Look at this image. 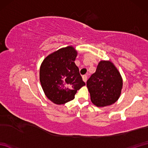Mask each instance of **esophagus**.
I'll return each mask as SVG.
<instances>
[{"label": "esophagus", "instance_id": "obj_1", "mask_svg": "<svg viewBox=\"0 0 148 148\" xmlns=\"http://www.w3.org/2000/svg\"><path fill=\"white\" fill-rule=\"evenodd\" d=\"M87 78H88V76L86 75H84V76H83V80L84 81V82H86Z\"/></svg>", "mask_w": 148, "mask_h": 148}]
</instances>
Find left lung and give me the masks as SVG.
<instances>
[{"label":"left lung","instance_id":"8db88e82","mask_svg":"<svg viewBox=\"0 0 148 148\" xmlns=\"http://www.w3.org/2000/svg\"><path fill=\"white\" fill-rule=\"evenodd\" d=\"M86 85L93 104L104 107L117 101L123 81L119 72L111 62L101 61L95 73L88 79Z\"/></svg>","mask_w":148,"mask_h":148}]
</instances>
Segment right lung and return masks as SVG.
<instances>
[{
	"instance_id": "right-lung-1",
	"label": "right lung",
	"mask_w": 148,
	"mask_h": 148,
	"mask_svg": "<svg viewBox=\"0 0 148 148\" xmlns=\"http://www.w3.org/2000/svg\"><path fill=\"white\" fill-rule=\"evenodd\" d=\"M77 51L73 47L60 49L44 60L40 68V81L46 97L56 104L74 99L77 90L85 83L74 61Z\"/></svg>"
}]
</instances>
